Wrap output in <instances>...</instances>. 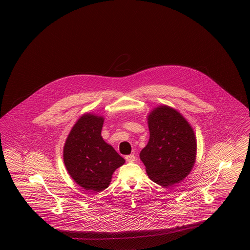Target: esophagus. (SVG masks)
<instances>
[{
    "label": "esophagus",
    "mask_w": 250,
    "mask_h": 250,
    "mask_svg": "<svg viewBox=\"0 0 250 250\" xmlns=\"http://www.w3.org/2000/svg\"><path fill=\"white\" fill-rule=\"evenodd\" d=\"M125 160H126L127 162H130V163L135 162V161H136V156L134 155H126V156H125Z\"/></svg>",
    "instance_id": "34e87169"
}]
</instances>
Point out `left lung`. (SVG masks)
I'll return each mask as SVG.
<instances>
[{"mask_svg":"<svg viewBox=\"0 0 250 250\" xmlns=\"http://www.w3.org/2000/svg\"><path fill=\"white\" fill-rule=\"evenodd\" d=\"M150 138L140 153L146 172L164 188L186 178L193 168L197 141L189 123L173 107L161 105L148 114Z\"/></svg>","mask_w":250,"mask_h":250,"instance_id":"8db88e82","label":"left lung"}]
</instances>
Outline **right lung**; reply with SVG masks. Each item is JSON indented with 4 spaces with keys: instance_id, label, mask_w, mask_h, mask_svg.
Returning <instances> with one entry per match:
<instances>
[{
    "instance_id": "right-lung-1",
    "label": "right lung",
    "mask_w": 250,
    "mask_h": 250,
    "mask_svg": "<svg viewBox=\"0 0 250 250\" xmlns=\"http://www.w3.org/2000/svg\"><path fill=\"white\" fill-rule=\"evenodd\" d=\"M104 117L84 113L73 125L63 146V162L71 178L85 190L101 192L125 159L106 143L101 130Z\"/></svg>"
}]
</instances>
